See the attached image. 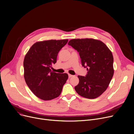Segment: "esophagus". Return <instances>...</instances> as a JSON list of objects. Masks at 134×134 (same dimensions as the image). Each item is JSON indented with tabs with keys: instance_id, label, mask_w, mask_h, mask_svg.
Returning a JSON list of instances; mask_svg holds the SVG:
<instances>
[{
	"instance_id": "34e87169",
	"label": "esophagus",
	"mask_w": 134,
	"mask_h": 134,
	"mask_svg": "<svg viewBox=\"0 0 134 134\" xmlns=\"http://www.w3.org/2000/svg\"><path fill=\"white\" fill-rule=\"evenodd\" d=\"M73 76H74V75H71V74H68V77H69V78H72V77H73Z\"/></svg>"
}]
</instances>
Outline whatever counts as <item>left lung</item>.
Here are the masks:
<instances>
[{
    "label": "left lung",
    "mask_w": 134,
    "mask_h": 134,
    "mask_svg": "<svg viewBox=\"0 0 134 134\" xmlns=\"http://www.w3.org/2000/svg\"><path fill=\"white\" fill-rule=\"evenodd\" d=\"M79 53L82 66L87 68L86 76L78 75L79 82L75 87L80 96L94 99L105 92L113 77L114 58L103 42L93 38L73 39L68 42Z\"/></svg>",
    "instance_id": "1"
}]
</instances>
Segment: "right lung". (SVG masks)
Returning a JSON list of instances; mask_svg holds the SVG:
<instances>
[{"instance_id": "right-lung-1", "label": "right lung", "mask_w": 134, "mask_h": 134, "mask_svg": "<svg viewBox=\"0 0 134 134\" xmlns=\"http://www.w3.org/2000/svg\"><path fill=\"white\" fill-rule=\"evenodd\" d=\"M68 40L37 42L25 56L24 79L32 92L40 99L49 100L59 97L68 75L52 71V64L56 62L58 54Z\"/></svg>"}]
</instances>
